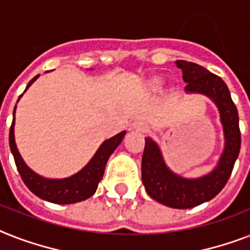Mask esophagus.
Here are the masks:
<instances>
[{
	"label": "esophagus",
	"mask_w": 250,
	"mask_h": 250,
	"mask_svg": "<svg viewBox=\"0 0 250 250\" xmlns=\"http://www.w3.org/2000/svg\"><path fill=\"white\" fill-rule=\"evenodd\" d=\"M132 129H136V131L140 132H146L147 131V125H145L144 122L136 121L132 123Z\"/></svg>",
	"instance_id": "obj_1"
}]
</instances>
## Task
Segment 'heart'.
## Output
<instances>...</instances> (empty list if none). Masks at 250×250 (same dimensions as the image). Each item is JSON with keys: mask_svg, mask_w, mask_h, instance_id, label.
<instances>
[{"mask_svg": "<svg viewBox=\"0 0 250 250\" xmlns=\"http://www.w3.org/2000/svg\"><path fill=\"white\" fill-rule=\"evenodd\" d=\"M151 86H153V87H159L160 86V81H159V79H154V81H151Z\"/></svg>", "mask_w": 250, "mask_h": 250, "instance_id": "heart-1", "label": "heart"}]
</instances>
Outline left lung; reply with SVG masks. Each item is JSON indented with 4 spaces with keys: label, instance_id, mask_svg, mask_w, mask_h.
<instances>
[{
    "label": "left lung",
    "instance_id": "left-lung-1",
    "mask_svg": "<svg viewBox=\"0 0 250 250\" xmlns=\"http://www.w3.org/2000/svg\"><path fill=\"white\" fill-rule=\"evenodd\" d=\"M176 65L182 70L184 82L188 83L186 92L206 95L218 107L224 125V151L210 173L199 178H185L167 167L158 144L146 137L141 178L146 192L154 200L171 208L188 209L209 202L225 188L239 157L241 137L237 109L222 78L195 62L177 60Z\"/></svg>",
    "mask_w": 250,
    "mask_h": 250
}]
</instances>
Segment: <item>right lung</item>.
I'll return each instance as SVG.
<instances>
[{
    "mask_svg": "<svg viewBox=\"0 0 250 250\" xmlns=\"http://www.w3.org/2000/svg\"><path fill=\"white\" fill-rule=\"evenodd\" d=\"M40 77H34L26 86L28 87ZM21 97V95H20ZM19 97V99H20ZM19 101V100H18ZM16 109V106H15ZM15 109H14L13 125L10 127V149L15 159V164L20 177L26 185V188L33 192L38 198L47 200V202L55 203V204H73V203L82 202L95 194L97 185L101 181L104 176L105 166L113 151L118 147L119 144L125 137V131L121 132L118 135L113 136L109 140L104 141L101 146L97 149L92 159L88 162L86 167L82 168L78 173L73 174L70 177L62 178V180H52V178H44L36 172H33L20 155L19 150L16 147L15 136H14V125H15Z\"/></svg>",
    "mask_w": 250,
    "mask_h": 250,
    "instance_id": "1",
    "label": "right lung"
}]
</instances>
